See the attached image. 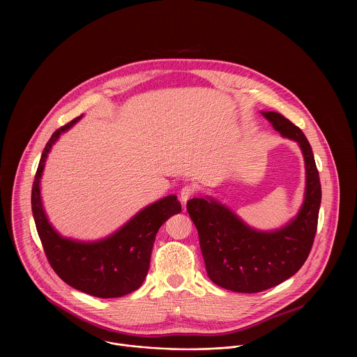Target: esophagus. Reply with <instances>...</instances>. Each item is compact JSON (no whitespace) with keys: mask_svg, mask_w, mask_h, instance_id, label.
Wrapping results in <instances>:
<instances>
[{"mask_svg":"<svg viewBox=\"0 0 357 357\" xmlns=\"http://www.w3.org/2000/svg\"><path fill=\"white\" fill-rule=\"evenodd\" d=\"M195 192H197L195 185H185V187H183L181 191H180V201L183 202V204H185V202L190 198H192L195 195Z\"/></svg>","mask_w":357,"mask_h":357,"instance_id":"1","label":"esophagus"}]
</instances>
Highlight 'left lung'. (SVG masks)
Listing matches in <instances>:
<instances>
[{
    "instance_id": "left-lung-1",
    "label": "left lung",
    "mask_w": 357,
    "mask_h": 357,
    "mask_svg": "<svg viewBox=\"0 0 357 357\" xmlns=\"http://www.w3.org/2000/svg\"><path fill=\"white\" fill-rule=\"evenodd\" d=\"M261 114L282 137L296 142L304 155L305 194L297 215L279 229L259 231L211 197L187 204L210 280L236 293L264 291L298 272L313 245L321 202L319 172L303 130L279 112Z\"/></svg>"
}]
</instances>
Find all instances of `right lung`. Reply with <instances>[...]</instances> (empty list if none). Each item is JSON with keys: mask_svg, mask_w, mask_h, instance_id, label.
<instances>
[{"mask_svg": "<svg viewBox=\"0 0 357 357\" xmlns=\"http://www.w3.org/2000/svg\"><path fill=\"white\" fill-rule=\"evenodd\" d=\"M78 116L52 135L41 155L31 191V210L44 252L57 276L68 286L99 298H116L137 290L144 282L160 225L181 211L176 195L146 206L114 234L92 242L61 236L52 227L41 199V177L47 158L60 135Z\"/></svg>", "mask_w": 357, "mask_h": 357, "instance_id": "add662e5", "label": "right lung"}]
</instances>
